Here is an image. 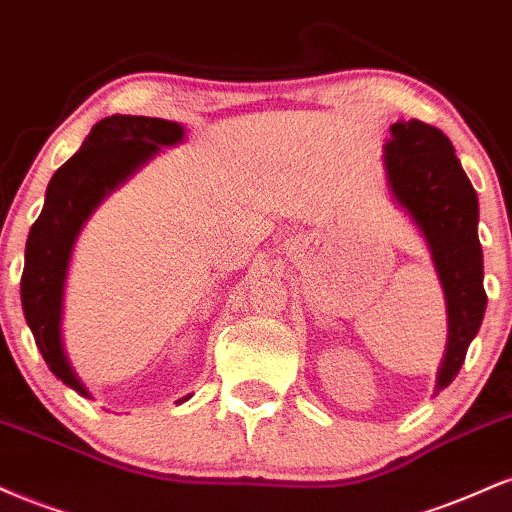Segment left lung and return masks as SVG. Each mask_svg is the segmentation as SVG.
<instances>
[{
    "instance_id": "8db88e82",
    "label": "left lung",
    "mask_w": 512,
    "mask_h": 512,
    "mask_svg": "<svg viewBox=\"0 0 512 512\" xmlns=\"http://www.w3.org/2000/svg\"><path fill=\"white\" fill-rule=\"evenodd\" d=\"M383 167L390 196L429 246L446 297L448 342L436 374L438 395L458 376L486 311L477 191L448 136L419 119L390 126Z\"/></svg>"
}]
</instances>
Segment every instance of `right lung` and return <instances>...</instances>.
<instances>
[{
	"label": "right lung",
	"instance_id": "1",
	"mask_svg": "<svg viewBox=\"0 0 512 512\" xmlns=\"http://www.w3.org/2000/svg\"><path fill=\"white\" fill-rule=\"evenodd\" d=\"M184 126L158 117L112 114L93 126L83 146L52 174L45 206L26 242L21 275L23 316L35 345L59 381L83 398H93L64 350V290L71 256L83 225L107 196L148 165L162 148L177 146ZM191 395H184V402Z\"/></svg>",
	"mask_w": 512,
	"mask_h": 512
}]
</instances>
